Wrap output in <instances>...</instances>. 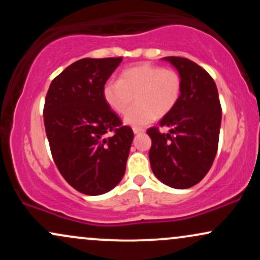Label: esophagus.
Masks as SVG:
<instances>
[{"instance_id": "34e87169", "label": "esophagus", "mask_w": 260, "mask_h": 260, "mask_svg": "<svg viewBox=\"0 0 260 260\" xmlns=\"http://www.w3.org/2000/svg\"><path fill=\"white\" fill-rule=\"evenodd\" d=\"M133 133H134V134L144 133V129H143V128H133Z\"/></svg>"}]
</instances>
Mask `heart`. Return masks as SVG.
I'll return each mask as SVG.
<instances>
[{"instance_id": "obj_1", "label": "heart", "mask_w": 260, "mask_h": 260, "mask_svg": "<svg viewBox=\"0 0 260 260\" xmlns=\"http://www.w3.org/2000/svg\"><path fill=\"white\" fill-rule=\"evenodd\" d=\"M181 94L180 74L147 62L126 68L120 80H107L103 88L104 100L118 115L126 113L133 98H136L137 105L124 117V123L134 128L147 126L156 116L168 115L177 105Z\"/></svg>"}]
</instances>
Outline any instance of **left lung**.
Segmentation results:
<instances>
[{
	"label": "left lung",
	"mask_w": 260,
	"mask_h": 260,
	"mask_svg": "<svg viewBox=\"0 0 260 260\" xmlns=\"http://www.w3.org/2000/svg\"><path fill=\"white\" fill-rule=\"evenodd\" d=\"M180 73V101L147 131L151 170L166 186L186 189L201 182L213 165L219 144L221 105L214 79L207 71L183 57H164ZM160 126H169L161 134Z\"/></svg>",
	"instance_id": "left-lung-1"
}]
</instances>
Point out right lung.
Masks as SVG:
<instances>
[{
	"label": "right lung",
	"instance_id": "right-lung-1",
	"mask_svg": "<svg viewBox=\"0 0 260 260\" xmlns=\"http://www.w3.org/2000/svg\"><path fill=\"white\" fill-rule=\"evenodd\" d=\"M122 57L82 58L50 84L44 123L50 149L63 178L86 196L117 186L126 171L132 128L110 109L104 84Z\"/></svg>",
	"mask_w": 260,
	"mask_h": 260
}]
</instances>
